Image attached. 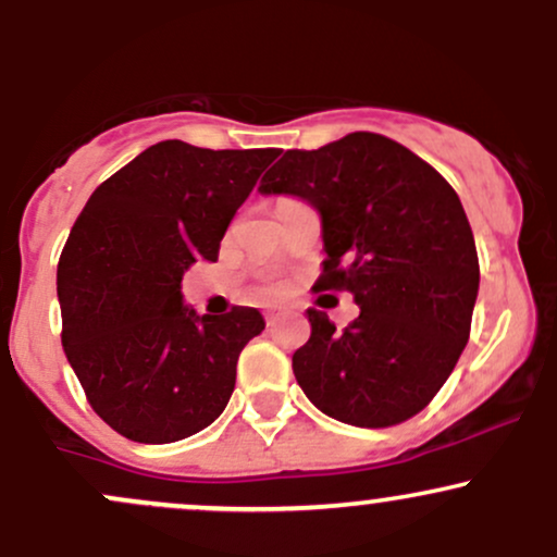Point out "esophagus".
<instances>
[{"label":"esophagus","mask_w":557,"mask_h":557,"mask_svg":"<svg viewBox=\"0 0 557 557\" xmlns=\"http://www.w3.org/2000/svg\"><path fill=\"white\" fill-rule=\"evenodd\" d=\"M280 317H283V314H280V311H267V314H264L267 327H274V324L280 322Z\"/></svg>","instance_id":"obj_1"}]
</instances>
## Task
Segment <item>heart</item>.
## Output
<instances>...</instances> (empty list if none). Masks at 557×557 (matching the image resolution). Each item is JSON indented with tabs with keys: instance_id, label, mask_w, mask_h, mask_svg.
Segmentation results:
<instances>
[{
	"instance_id": "heart-1",
	"label": "heart",
	"mask_w": 557,
	"mask_h": 557,
	"mask_svg": "<svg viewBox=\"0 0 557 557\" xmlns=\"http://www.w3.org/2000/svg\"><path fill=\"white\" fill-rule=\"evenodd\" d=\"M264 293H272V287H267V290Z\"/></svg>"
}]
</instances>
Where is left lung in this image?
Instances as JSON below:
<instances>
[{"instance_id": "8db88e82", "label": "left lung", "mask_w": 557, "mask_h": 557, "mask_svg": "<svg viewBox=\"0 0 557 557\" xmlns=\"http://www.w3.org/2000/svg\"><path fill=\"white\" fill-rule=\"evenodd\" d=\"M322 214L317 285L348 290L361 314L337 330L309 309L293 374L322 413L382 430L417 417L469 343L479 259L461 198L432 164L380 133L285 151L259 185Z\"/></svg>"}]
</instances>
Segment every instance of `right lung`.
I'll use <instances>...</instances> for the list:
<instances>
[{"instance_id": "right-lung-1", "label": "right lung", "mask_w": 557, "mask_h": 557, "mask_svg": "<svg viewBox=\"0 0 557 557\" xmlns=\"http://www.w3.org/2000/svg\"><path fill=\"white\" fill-rule=\"evenodd\" d=\"M277 149L159 140L107 177L57 264L62 345L88 403L133 443H175L225 411L257 309L196 317L183 274L220 240Z\"/></svg>"}]
</instances>
